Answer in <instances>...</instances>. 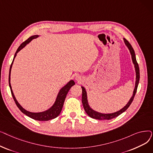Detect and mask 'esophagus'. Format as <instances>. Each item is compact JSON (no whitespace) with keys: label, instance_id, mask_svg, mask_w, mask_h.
Returning <instances> with one entry per match:
<instances>
[{"label":"esophagus","instance_id":"esophagus-1","mask_svg":"<svg viewBox=\"0 0 153 153\" xmlns=\"http://www.w3.org/2000/svg\"><path fill=\"white\" fill-rule=\"evenodd\" d=\"M76 80L77 82H79V83H81V82L82 81L83 78H82L81 76H77L76 77Z\"/></svg>","mask_w":153,"mask_h":153}]
</instances>
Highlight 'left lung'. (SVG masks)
Masks as SVG:
<instances>
[{
  "mask_svg": "<svg viewBox=\"0 0 153 153\" xmlns=\"http://www.w3.org/2000/svg\"><path fill=\"white\" fill-rule=\"evenodd\" d=\"M124 42L126 47L128 48V49L129 50L131 56V59L132 62L134 64V69H135V72H136V81H135V86H134V89L133 91V95L131 96V97L130 99L128 101V102L126 103V105L123 107L122 109H120V110L114 112V113H110V114H102L100 113V112L94 110H93L89 105V102H88V99H87V94L86 90L85 89V87L83 86H81V88L82 89V105L84 108L85 111L86 112V114L89 115L90 117L95 119H97V120H111L112 118H114L120 114H122L123 112L126 110V109L130 107L131 105V103H132L134 95L136 94V91H137V88L140 81V68L138 64L136 61V56L134 53V51L133 50V48H132L131 45L130 43L128 42L127 40L125 38H123Z\"/></svg>",
  "mask_w": 153,
  "mask_h": 153,
  "instance_id": "1",
  "label": "left lung"
}]
</instances>
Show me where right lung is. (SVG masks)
Returning <instances> with one entry per match:
<instances>
[{
	"label": "right lung",
	"instance_id": "right-lung-1",
	"mask_svg": "<svg viewBox=\"0 0 153 153\" xmlns=\"http://www.w3.org/2000/svg\"><path fill=\"white\" fill-rule=\"evenodd\" d=\"M38 36H39V35H33V36H30L28 39L26 40L25 42H24L23 43H22L20 45V46L19 47L17 51H16V53L15 54L13 61L11 64V66H10V68L9 83V87H10V91H11V93H12V97L13 98V100H14V101L16 103V105H17L18 108L20 110V111L22 112L23 114L27 115L28 117H30L32 119H34L35 120H38V121H48V120H52V119H54V118H56L60 114L61 111L62 110V107H63V104H64V100H65L66 97L67 95V94L68 93V92L70 90L71 87L73 86L75 84V82H74L73 80H71L69 82H68L65 85L62 87L61 89L59 90V92L57 95V97H56V100H55L54 103H53V105L50 108H48V110H46L45 111H41V112H31V111H29L25 110V108H23L20 105V104L18 102L17 99H16L15 95L13 94V91H12V89L11 84H10L11 69H12L13 61H14V59L16 57V56H17V54L21 50H22L23 48L25 47L27 44H28L32 39H35V38H38Z\"/></svg>",
	"mask_w": 153,
	"mask_h": 153
}]
</instances>
